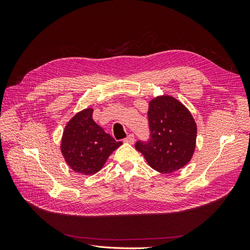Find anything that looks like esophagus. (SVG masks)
<instances>
[{
    "label": "esophagus",
    "instance_id": "obj_1",
    "mask_svg": "<svg viewBox=\"0 0 250 250\" xmlns=\"http://www.w3.org/2000/svg\"><path fill=\"white\" fill-rule=\"evenodd\" d=\"M126 143H129V144H133L134 143V135L133 134H128V137L125 139Z\"/></svg>",
    "mask_w": 250,
    "mask_h": 250
}]
</instances>
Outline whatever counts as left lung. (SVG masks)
<instances>
[{"mask_svg": "<svg viewBox=\"0 0 250 250\" xmlns=\"http://www.w3.org/2000/svg\"><path fill=\"white\" fill-rule=\"evenodd\" d=\"M150 139L138 141L135 149L144 155L152 169L173 173L191 161L197 126L191 112L171 96H160L149 102Z\"/></svg>", "mask_w": 250, "mask_h": 250, "instance_id": "obj_1", "label": "left lung"}]
</instances>
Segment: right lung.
Segmentation results:
<instances>
[{
    "label": "right lung",
    "mask_w": 250,
    "mask_h": 250,
    "mask_svg": "<svg viewBox=\"0 0 250 250\" xmlns=\"http://www.w3.org/2000/svg\"><path fill=\"white\" fill-rule=\"evenodd\" d=\"M93 108L76 113L66 124L62 152L75 172L90 175L100 171L108 156L122 142H117L93 120Z\"/></svg>",
    "instance_id": "add662e5"
}]
</instances>
